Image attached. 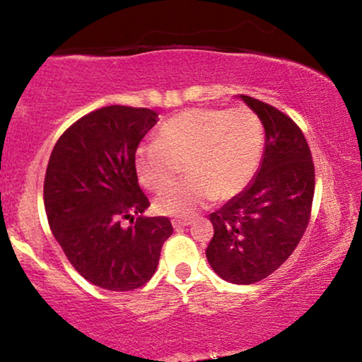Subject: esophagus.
Wrapping results in <instances>:
<instances>
[{
	"label": "esophagus",
	"mask_w": 362,
	"mask_h": 362,
	"mask_svg": "<svg viewBox=\"0 0 362 362\" xmlns=\"http://www.w3.org/2000/svg\"><path fill=\"white\" fill-rule=\"evenodd\" d=\"M192 223L190 219H173V228H184V226H189V224Z\"/></svg>",
	"instance_id": "1"
}]
</instances>
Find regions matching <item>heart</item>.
I'll return each instance as SVG.
<instances>
[{
	"instance_id": "1",
	"label": "heart",
	"mask_w": 362,
	"mask_h": 362,
	"mask_svg": "<svg viewBox=\"0 0 362 362\" xmlns=\"http://www.w3.org/2000/svg\"><path fill=\"white\" fill-rule=\"evenodd\" d=\"M264 126L255 112L189 109L168 119L158 141L136 151L139 182L151 192L172 185L184 165L189 178L156 199L161 214L187 216L213 199L226 201L247 189L264 153Z\"/></svg>"
}]
</instances>
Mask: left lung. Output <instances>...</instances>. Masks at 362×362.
Returning <instances> with one entry per match:
<instances>
[{
  "label": "left lung",
  "instance_id": "1",
  "mask_svg": "<svg viewBox=\"0 0 362 362\" xmlns=\"http://www.w3.org/2000/svg\"><path fill=\"white\" fill-rule=\"evenodd\" d=\"M240 98L265 129L264 158L247 189L209 214L214 236L207 262L233 284H253L279 269L305 235L315 194V167L301 129L276 107Z\"/></svg>",
  "mask_w": 362,
  "mask_h": 362
}]
</instances>
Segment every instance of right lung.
<instances>
[{
	"mask_svg": "<svg viewBox=\"0 0 362 362\" xmlns=\"http://www.w3.org/2000/svg\"><path fill=\"white\" fill-rule=\"evenodd\" d=\"M156 122L155 110L103 107L66 129L49 158V226L73 267L98 288L132 291L146 284L173 233L168 218L143 216L149 201L136 173V149ZM120 218L133 224L122 228Z\"/></svg>",
	"mask_w": 362,
	"mask_h": 362,
	"instance_id": "right-lung-1",
	"label": "right lung"
}]
</instances>
